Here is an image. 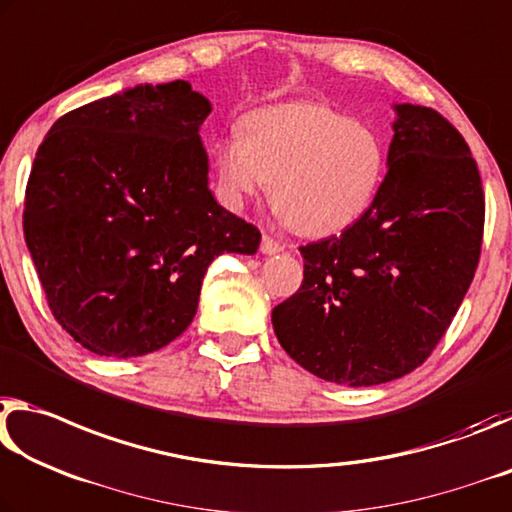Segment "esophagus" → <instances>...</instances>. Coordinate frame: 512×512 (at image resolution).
I'll list each match as a JSON object with an SVG mask.
<instances>
[{"label":"esophagus","mask_w":512,"mask_h":512,"mask_svg":"<svg viewBox=\"0 0 512 512\" xmlns=\"http://www.w3.org/2000/svg\"><path fill=\"white\" fill-rule=\"evenodd\" d=\"M261 251H263V254H279V251H283V245H281V242H276L272 236H267V233H263Z\"/></svg>","instance_id":"obj_1"}]
</instances>
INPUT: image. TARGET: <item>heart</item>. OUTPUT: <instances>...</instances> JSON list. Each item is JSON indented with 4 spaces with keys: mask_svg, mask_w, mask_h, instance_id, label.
I'll list each match as a JSON object with an SVG mask.
<instances>
[{
    "mask_svg": "<svg viewBox=\"0 0 512 512\" xmlns=\"http://www.w3.org/2000/svg\"><path fill=\"white\" fill-rule=\"evenodd\" d=\"M215 145L224 199L238 206L267 183L272 204L304 236H331L365 215L385 174L372 124L335 108L290 102L261 108Z\"/></svg>",
    "mask_w": 512,
    "mask_h": 512,
    "instance_id": "1",
    "label": "heart"
}]
</instances>
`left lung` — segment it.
<instances>
[{"mask_svg":"<svg viewBox=\"0 0 512 512\" xmlns=\"http://www.w3.org/2000/svg\"><path fill=\"white\" fill-rule=\"evenodd\" d=\"M395 111L372 206L340 236L299 247L304 281L272 311L292 360L351 388L395 381L431 356L481 256L485 195L465 138L433 108Z\"/></svg>","mask_w":512,"mask_h":512,"instance_id":"obj_1","label":"left lung"}]
</instances>
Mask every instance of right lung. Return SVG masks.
<instances>
[{"label":"right lung","instance_id":"1","mask_svg":"<svg viewBox=\"0 0 512 512\" xmlns=\"http://www.w3.org/2000/svg\"><path fill=\"white\" fill-rule=\"evenodd\" d=\"M188 81L136 86L65 113L24 195V240L56 322L97 356L170 345L197 313L220 254H256L261 231L217 204Z\"/></svg>","mask_w":512,"mask_h":512}]
</instances>
